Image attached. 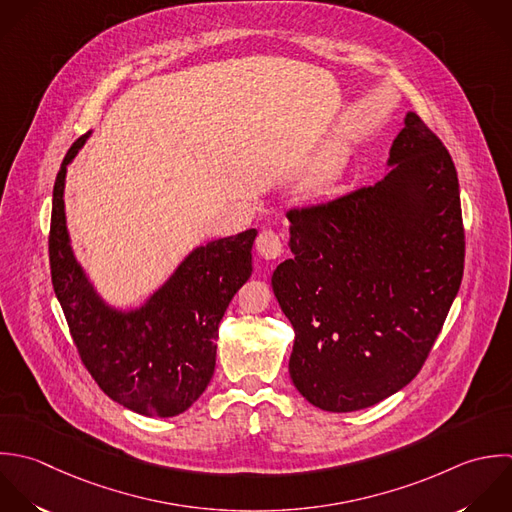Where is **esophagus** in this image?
<instances>
[{"label":"esophagus","instance_id":"esophagus-1","mask_svg":"<svg viewBox=\"0 0 512 512\" xmlns=\"http://www.w3.org/2000/svg\"><path fill=\"white\" fill-rule=\"evenodd\" d=\"M257 251L261 257L265 259H277L281 257L283 253V243H281V237L279 233L271 231V229H265L259 233L257 237Z\"/></svg>","mask_w":512,"mask_h":512}]
</instances>
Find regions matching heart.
<instances>
[{"mask_svg":"<svg viewBox=\"0 0 512 512\" xmlns=\"http://www.w3.org/2000/svg\"><path fill=\"white\" fill-rule=\"evenodd\" d=\"M345 163H347V151L341 145L329 149L327 153H323L317 159V163L307 173V177L301 185L303 191L311 197H319V195L327 193L341 177Z\"/></svg>","mask_w":512,"mask_h":512,"instance_id":"obj_1","label":"heart"}]
</instances>
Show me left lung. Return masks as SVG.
I'll return each mask as SVG.
<instances>
[{
    "label": "left lung",
    "mask_w": 512,
    "mask_h": 512,
    "mask_svg": "<svg viewBox=\"0 0 512 512\" xmlns=\"http://www.w3.org/2000/svg\"><path fill=\"white\" fill-rule=\"evenodd\" d=\"M383 181L293 207L291 253L271 279L295 329L289 375L315 407L377 405L423 369L465 269L455 163L417 113Z\"/></svg>",
    "instance_id": "8db88e82"
}]
</instances>
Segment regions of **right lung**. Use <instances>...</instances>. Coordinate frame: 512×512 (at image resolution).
<instances>
[{
    "label": "right lung",
    "mask_w": 512,
    "mask_h": 512,
    "mask_svg": "<svg viewBox=\"0 0 512 512\" xmlns=\"http://www.w3.org/2000/svg\"><path fill=\"white\" fill-rule=\"evenodd\" d=\"M87 135L69 147L53 185V291L79 359L99 389L139 415L175 417L201 397L213 377L217 329L233 295L251 277L257 231L197 247L141 309L121 313L107 307L73 257L63 211L67 163Z\"/></svg>",
    "instance_id": "1"
}]
</instances>
